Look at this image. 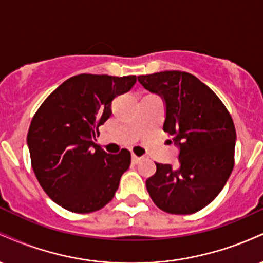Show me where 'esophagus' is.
<instances>
[{"instance_id":"34e87169","label":"esophagus","mask_w":263,"mask_h":263,"mask_svg":"<svg viewBox=\"0 0 263 263\" xmlns=\"http://www.w3.org/2000/svg\"><path fill=\"white\" fill-rule=\"evenodd\" d=\"M141 161H142V158H141V157H137V156L132 155V162H134L135 164H138V163H140Z\"/></svg>"}]
</instances>
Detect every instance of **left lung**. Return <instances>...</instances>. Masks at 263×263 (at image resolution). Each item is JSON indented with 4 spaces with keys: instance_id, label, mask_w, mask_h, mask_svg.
I'll use <instances>...</instances> for the list:
<instances>
[{
    "instance_id": "1",
    "label": "left lung",
    "mask_w": 263,
    "mask_h": 263,
    "mask_svg": "<svg viewBox=\"0 0 263 263\" xmlns=\"http://www.w3.org/2000/svg\"><path fill=\"white\" fill-rule=\"evenodd\" d=\"M144 89L165 102L167 132L179 147V167L156 163L147 190L159 209L176 215L197 213L214 200L234 168L235 131L228 108L209 86L185 71L140 75Z\"/></svg>"
}]
</instances>
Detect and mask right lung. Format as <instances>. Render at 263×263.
I'll return each instance as SVG.
<instances>
[{"instance_id":"right-lung-1","label":"right lung","mask_w":263,"mask_h":263,"mask_svg":"<svg viewBox=\"0 0 263 263\" xmlns=\"http://www.w3.org/2000/svg\"><path fill=\"white\" fill-rule=\"evenodd\" d=\"M136 80V75H75L33 116L27 135L32 168L54 203L86 214L112 200L131 164V153L123 148L108 155L93 140L111 116V102L129 91Z\"/></svg>"}]
</instances>
